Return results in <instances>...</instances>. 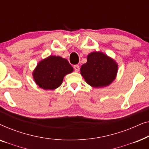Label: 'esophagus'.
Masks as SVG:
<instances>
[{
    "label": "esophagus",
    "instance_id": "1",
    "mask_svg": "<svg viewBox=\"0 0 149 149\" xmlns=\"http://www.w3.org/2000/svg\"><path fill=\"white\" fill-rule=\"evenodd\" d=\"M74 69L75 72H79V69H80V67H79V65H74Z\"/></svg>",
    "mask_w": 149,
    "mask_h": 149
}]
</instances>
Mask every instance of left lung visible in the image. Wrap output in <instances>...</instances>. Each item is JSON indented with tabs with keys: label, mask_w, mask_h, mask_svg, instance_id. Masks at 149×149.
I'll return each instance as SVG.
<instances>
[{
	"label": "left lung",
	"mask_w": 149,
	"mask_h": 149,
	"mask_svg": "<svg viewBox=\"0 0 149 149\" xmlns=\"http://www.w3.org/2000/svg\"><path fill=\"white\" fill-rule=\"evenodd\" d=\"M87 62L81 68V74L91 87H102L109 85L117 74L118 65L113 58L102 52L89 54Z\"/></svg>",
	"instance_id": "left-lung-1"
}]
</instances>
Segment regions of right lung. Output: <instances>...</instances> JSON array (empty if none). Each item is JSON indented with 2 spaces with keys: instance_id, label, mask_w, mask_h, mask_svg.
Here are the masks:
<instances>
[{
  "instance_id": "right-lung-1",
  "label": "right lung",
  "mask_w": 149,
  "mask_h": 149,
  "mask_svg": "<svg viewBox=\"0 0 149 149\" xmlns=\"http://www.w3.org/2000/svg\"><path fill=\"white\" fill-rule=\"evenodd\" d=\"M72 71V66L66 59L50 56L39 62L32 75L36 85L40 88L53 90L60 87L65 75Z\"/></svg>"
}]
</instances>
